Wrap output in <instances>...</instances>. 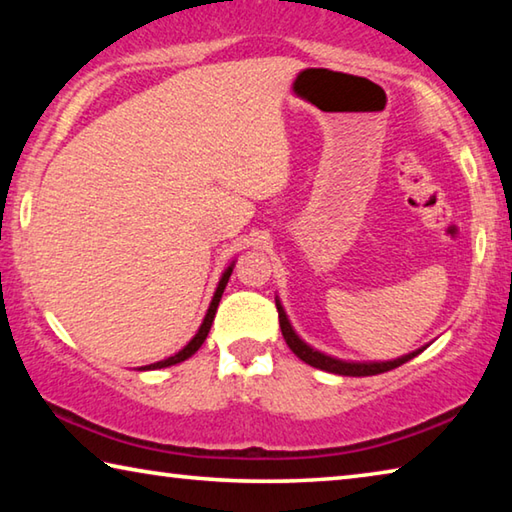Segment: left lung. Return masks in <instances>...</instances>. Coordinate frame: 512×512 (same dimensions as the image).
<instances>
[{
	"mask_svg": "<svg viewBox=\"0 0 512 512\" xmlns=\"http://www.w3.org/2000/svg\"><path fill=\"white\" fill-rule=\"evenodd\" d=\"M275 307H277V316H280V329H282V336L287 345L291 348V352L296 354L298 359H302L309 366L320 368L325 372H334V375H345V377H370V375H379V372H388L397 366H402V363L411 361L413 357H418V354L424 350H415L404 354V357H397L393 361H343V359H336V357H329V354L314 350L311 345H307L305 341L300 339L296 334V329L289 323V316L287 311H284L280 298H275Z\"/></svg>",
	"mask_w": 512,
	"mask_h": 512,
	"instance_id": "8db88e82",
	"label": "left lung"
}]
</instances>
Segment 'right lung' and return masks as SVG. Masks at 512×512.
Returning a JSON list of instances; mask_svg holds the SVG:
<instances>
[{
  "instance_id": "obj_1",
  "label": "right lung",
  "mask_w": 512,
  "mask_h": 512,
  "mask_svg": "<svg viewBox=\"0 0 512 512\" xmlns=\"http://www.w3.org/2000/svg\"><path fill=\"white\" fill-rule=\"evenodd\" d=\"M232 268H235V262H232L228 268H225L223 275H221V280H219V284H216V291H214V296H212L210 309H207V314H205V318H203L201 327H198V332L194 334V339L189 341L183 350L173 354V357L164 359V361H158V363H151V366H144V368H140V370H158V368L176 366V363H180V361L189 359V357H192V354H194L198 348H201V345H203V343H205V339H207V334H210L212 320H214V316H216V307H219V302H221V296H223V289H225V284H228L230 275H232Z\"/></svg>"
}]
</instances>
